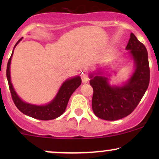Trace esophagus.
<instances>
[{"mask_svg": "<svg viewBox=\"0 0 159 159\" xmlns=\"http://www.w3.org/2000/svg\"><path fill=\"white\" fill-rule=\"evenodd\" d=\"M81 80L83 83H87L89 80V77L86 73H83L81 75Z\"/></svg>", "mask_w": 159, "mask_h": 159, "instance_id": "1", "label": "esophagus"}]
</instances>
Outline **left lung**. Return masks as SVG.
I'll return each instance as SVG.
<instances>
[{"instance_id":"8db88e82","label":"left lung","mask_w":159,"mask_h":159,"mask_svg":"<svg viewBox=\"0 0 159 159\" xmlns=\"http://www.w3.org/2000/svg\"><path fill=\"white\" fill-rule=\"evenodd\" d=\"M125 49L134 59L135 70L123 86L112 87L107 78L90 75V84L93 89L92 108L95 115L102 120L114 121L130 114L148 88L150 72L145 45L132 33Z\"/></svg>"}]
</instances>
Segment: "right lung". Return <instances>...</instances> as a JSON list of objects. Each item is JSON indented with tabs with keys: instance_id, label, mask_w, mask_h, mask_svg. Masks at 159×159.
Returning a JSON list of instances; mask_svg holds the SVG:
<instances>
[{
	"instance_id": "obj_1",
	"label": "right lung",
	"mask_w": 159,
	"mask_h": 159,
	"mask_svg": "<svg viewBox=\"0 0 159 159\" xmlns=\"http://www.w3.org/2000/svg\"><path fill=\"white\" fill-rule=\"evenodd\" d=\"M21 39H22V38H21L16 43L15 46H14V48H15V47ZM12 54H13V51H12L10 58L8 61V63H7V81H8V84L9 87H10L12 98L13 100V102L16 105V106L17 107V108L21 113H23L24 114L40 120H54L63 114L64 113L66 108L67 104H68L70 96L75 92V90L81 85V77L76 76V77L70 78V79L66 80V81L63 82V84H62L61 88H60L55 98L50 103H48V105H30V104L23 102L18 96L16 91L14 90L12 83H11L10 69L11 58H12Z\"/></svg>"
}]
</instances>
